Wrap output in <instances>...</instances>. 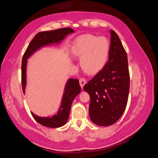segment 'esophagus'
I'll list each match as a JSON object with an SVG mask.
<instances>
[{"label": "esophagus", "mask_w": 158, "mask_h": 158, "mask_svg": "<svg viewBox=\"0 0 158 158\" xmlns=\"http://www.w3.org/2000/svg\"><path fill=\"white\" fill-rule=\"evenodd\" d=\"M85 83H86V80H85V78H82L80 79V87L83 88L84 85L85 84Z\"/></svg>", "instance_id": "esophagus-1"}]
</instances>
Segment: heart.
Instances as JSON below:
<instances>
[{
	"instance_id": "obj_1",
	"label": "heart",
	"mask_w": 158,
	"mask_h": 158,
	"mask_svg": "<svg viewBox=\"0 0 158 158\" xmlns=\"http://www.w3.org/2000/svg\"><path fill=\"white\" fill-rule=\"evenodd\" d=\"M71 51L74 56L81 59V66L85 72L96 74L107 63L110 43L104 36L82 35L76 38Z\"/></svg>"
}]
</instances>
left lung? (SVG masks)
Returning a JSON list of instances; mask_svg holds the SVG:
<instances>
[{"instance_id": "left-lung-1", "label": "left lung", "mask_w": 158, "mask_h": 158, "mask_svg": "<svg viewBox=\"0 0 158 158\" xmlns=\"http://www.w3.org/2000/svg\"><path fill=\"white\" fill-rule=\"evenodd\" d=\"M109 60L102 70L85 84L90 97L89 118L94 124L107 127L117 122L127 106L130 86L127 52L117 33L110 30Z\"/></svg>"}]
</instances>
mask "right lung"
Returning a JSON list of instances; mask_svg holds the SVG:
<instances>
[{
    "label": "right lung",
    "instance_id": "right-lung-1",
    "mask_svg": "<svg viewBox=\"0 0 158 158\" xmlns=\"http://www.w3.org/2000/svg\"><path fill=\"white\" fill-rule=\"evenodd\" d=\"M74 31L70 27L42 31L38 33L31 40L23 56L22 62V84L23 94L26 86V66L27 60L34 52L43 47L52 44H59L64 37ZM81 88L77 79L70 78L66 82L64 94L62 98L60 106L56 114L51 117H39L31 112L35 121L41 125L49 128H58L64 125L69 117L71 105L76 95L80 93Z\"/></svg>",
    "mask_w": 158,
    "mask_h": 158
}]
</instances>
